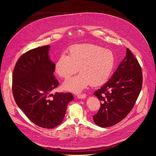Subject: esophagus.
Returning <instances> with one entry per match:
<instances>
[{"label": "esophagus", "instance_id": "34e87169", "mask_svg": "<svg viewBox=\"0 0 156 156\" xmlns=\"http://www.w3.org/2000/svg\"><path fill=\"white\" fill-rule=\"evenodd\" d=\"M78 99H84L86 97V95L85 94H80L77 96Z\"/></svg>", "mask_w": 156, "mask_h": 156}]
</instances>
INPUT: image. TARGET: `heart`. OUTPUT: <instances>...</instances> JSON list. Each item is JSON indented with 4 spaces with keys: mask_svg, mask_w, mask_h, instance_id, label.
Wrapping results in <instances>:
<instances>
[{
    "mask_svg": "<svg viewBox=\"0 0 156 156\" xmlns=\"http://www.w3.org/2000/svg\"><path fill=\"white\" fill-rule=\"evenodd\" d=\"M115 57L112 51L91 44H75L68 50V55H60L55 63V72L68 79L78 71L76 76L65 81L62 88L78 93L89 85L105 83L114 67Z\"/></svg>",
    "mask_w": 156,
    "mask_h": 156,
    "instance_id": "1",
    "label": "heart"
}]
</instances>
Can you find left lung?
Segmentation results:
<instances>
[{
    "mask_svg": "<svg viewBox=\"0 0 156 156\" xmlns=\"http://www.w3.org/2000/svg\"><path fill=\"white\" fill-rule=\"evenodd\" d=\"M143 75L138 60L126 49L124 59L110 79L94 93L101 102L98 112L93 116L101 127L113 126L129 113L141 90Z\"/></svg>",
    "mask_w": 156,
    "mask_h": 156,
    "instance_id": "8db88e82",
    "label": "left lung"
}]
</instances>
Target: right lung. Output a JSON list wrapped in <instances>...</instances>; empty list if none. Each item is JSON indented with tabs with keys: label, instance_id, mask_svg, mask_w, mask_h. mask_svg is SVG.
<instances>
[{
	"label": "right lung",
	"instance_id": "right-lung-1",
	"mask_svg": "<svg viewBox=\"0 0 156 156\" xmlns=\"http://www.w3.org/2000/svg\"><path fill=\"white\" fill-rule=\"evenodd\" d=\"M49 45L31 49L18 60L12 76V91L18 107L35 125L54 128L63 120L72 93L51 94L59 84L53 75L55 63Z\"/></svg>",
	"mask_w": 156,
	"mask_h": 156
}]
</instances>
